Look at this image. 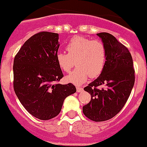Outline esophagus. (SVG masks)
<instances>
[{"label": "esophagus", "instance_id": "34e87169", "mask_svg": "<svg viewBox=\"0 0 147 147\" xmlns=\"http://www.w3.org/2000/svg\"><path fill=\"white\" fill-rule=\"evenodd\" d=\"M76 90H77V92H81V91H83V88H81V87L80 86H77Z\"/></svg>", "mask_w": 147, "mask_h": 147}]
</instances>
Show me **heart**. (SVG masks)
Listing matches in <instances>:
<instances>
[{
  "instance_id": "heart-1",
  "label": "heart",
  "mask_w": 147,
  "mask_h": 147,
  "mask_svg": "<svg viewBox=\"0 0 147 147\" xmlns=\"http://www.w3.org/2000/svg\"><path fill=\"white\" fill-rule=\"evenodd\" d=\"M68 53L59 52L56 62L63 72L69 73L75 61L77 69L66 77V81L74 84H84L90 78L101 74L107 61V47L100 40H92L82 36L72 38L66 46Z\"/></svg>"
}]
</instances>
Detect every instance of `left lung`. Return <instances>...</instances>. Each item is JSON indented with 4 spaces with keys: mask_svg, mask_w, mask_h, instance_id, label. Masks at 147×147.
Wrapping results in <instances>:
<instances>
[{
    "mask_svg": "<svg viewBox=\"0 0 147 147\" xmlns=\"http://www.w3.org/2000/svg\"><path fill=\"white\" fill-rule=\"evenodd\" d=\"M107 47V61L99 76L84 88L91 101L83 107V113L94 121L115 117L130 96L135 81L131 55L127 48L108 33H97ZM98 86L103 88L98 89Z\"/></svg>",
    "mask_w": 147,
    "mask_h": 147,
    "instance_id": "obj_1",
    "label": "left lung"
}]
</instances>
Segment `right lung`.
Masks as SVG:
<instances>
[{
	"instance_id": "right-lung-1",
	"label": "right lung",
	"mask_w": 147,
	"mask_h": 147,
	"mask_svg": "<svg viewBox=\"0 0 147 147\" xmlns=\"http://www.w3.org/2000/svg\"><path fill=\"white\" fill-rule=\"evenodd\" d=\"M59 34L41 31L28 39L14 58L13 88L31 115L40 120L56 117L75 86L56 84L63 74L56 62Z\"/></svg>"
}]
</instances>
